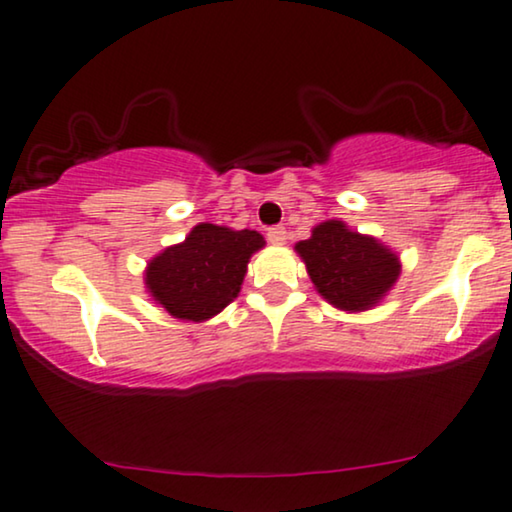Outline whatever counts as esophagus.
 Listing matches in <instances>:
<instances>
[{
    "label": "esophagus",
    "instance_id": "obj_1",
    "mask_svg": "<svg viewBox=\"0 0 512 512\" xmlns=\"http://www.w3.org/2000/svg\"><path fill=\"white\" fill-rule=\"evenodd\" d=\"M267 238L274 245H283L285 243V238H288V231H285V227H271L269 231H267Z\"/></svg>",
    "mask_w": 512,
    "mask_h": 512
}]
</instances>
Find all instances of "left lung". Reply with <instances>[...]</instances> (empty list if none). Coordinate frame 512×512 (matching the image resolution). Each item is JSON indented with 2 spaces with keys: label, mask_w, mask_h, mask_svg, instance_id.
<instances>
[{
  "label": "left lung",
  "mask_w": 512,
  "mask_h": 512,
  "mask_svg": "<svg viewBox=\"0 0 512 512\" xmlns=\"http://www.w3.org/2000/svg\"><path fill=\"white\" fill-rule=\"evenodd\" d=\"M297 252L327 302L344 311H365L391 290L400 262L377 238L346 229L344 222L318 224Z\"/></svg>",
  "instance_id": "obj_1"
}]
</instances>
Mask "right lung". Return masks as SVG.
Here are the masks:
<instances>
[{
	"instance_id": "add662e5",
	"label": "right lung",
	"mask_w": 512,
	"mask_h": 512,
	"mask_svg": "<svg viewBox=\"0 0 512 512\" xmlns=\"http://www.w3.org/2000/svg\"><path fill=\"white\" fill-rule=\"evenodd\" d=\"M262 245L257 231L203 222L185 243L166 248L149 262L145 283L170 316L201 323L238 295L250 255Z\"/></svg>"
}]
</instances>
